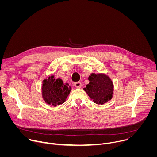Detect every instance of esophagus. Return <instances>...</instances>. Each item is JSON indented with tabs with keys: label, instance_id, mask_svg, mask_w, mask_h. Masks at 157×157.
Wrapping results in <instances>:
<instances>
[{
	"label": "esophagus",
	"instance_id": "esophagus-1",
	"mask_svg": "<svg viewBox=\"0 0 157 157\" xmlns=\"http://www.w3.org/2000/svg\"><path fill=\"white\" fill-rule=\"evenodd\" d=\"M74 86L76 88H81V83L80 82H76L74 84Z\"/></svg>",
	"mask_w": 157,
	"mask_h": 157
}]
</instances>
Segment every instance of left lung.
<instances>
[{
    "label": "left lung",
    "mask_w": 157,
    "mask_h": 157,
    "mask_svg": "<svg viewBox=\"0 0 157 157\" xmlns=\"http://www.w3.org/2000/svg\"><path fill=\"white\" fill-rule=\"evenodd\" d=\"M89 83L84 90L97 104H103L113 98L114 85L111 79L105 74L92 73L89 76Z\"/></svg>",
    "instance_id": "1"
}]
</instances>
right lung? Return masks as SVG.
<instances>
[{
  "label": "right lung",
  "instance_id": "obj_1",
  "mask_svg": "<svg viewBox=\"0 0 157 157\" xmlns=\"http://www.w3.org/2000/svg\"><path fill=\"white\" fill-rule=\"evenodd\" d=\"M71 90L68 84H64L61 79H55L54 75L43 81L42 97L47 104L56 107L66 101Z\"/></svg>",
  "mask_w": 157,
  "mask_h": 157
}]
</instances>
